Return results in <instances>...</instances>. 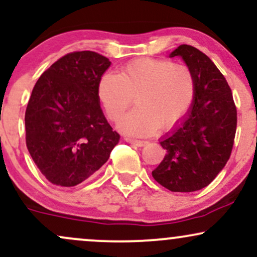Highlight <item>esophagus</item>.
I'll use <instances>...</instances> for the list:
<instances>
[{
    "label": "esophagus",
    "mask_w": 257,
    "mask_h": 257,
    "mask_svg": "<svg viewBox=\"0 0 257 257\" xmlns=\"http://www.w3.org/2000/svg\"><path fill=\"white\" fill-rule=\"evenodd\" d=\"M124 140L126 143L133 144V145H137V146H145L147 144V141L145 140H138V139H133V138H124Z\"/></svg>",
    "instance_id": "obj_1"
}]
</instances>
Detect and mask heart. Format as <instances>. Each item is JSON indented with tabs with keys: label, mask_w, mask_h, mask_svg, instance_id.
Segmentation results:
<instances>
[{
	"label": "heart",
	"mask_w": 257,
	"mask_h": 257,
	"mask_svg": "<svg viewBox=\"0 0 257 257\" xmlns=\"http://www.w3.org/2000/svg\"><path fill=\"white\" fill-rule=\"evenodd\" d=\"M98 98L106 116L117 120L135 98L138 107L119 120L123 132L146 137L162 126L172 129L187 116L196 98V78L184 64L140 58L125 64L119 75L104 73Z\"/></svg>",
	"instance_id": "b5f03b06"
}]
</instances>
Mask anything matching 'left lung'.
<instances>
[{"label":"left lung","instance_id":"8db88e82","mask_svg":"<svg viewBox=\"0 0 257 257\" xmlns=\"http://www.w3.org/2000/svg\"><path fill=\"white\" fill-rule=\"evenodd\" d=\"M182 57L196 78V98L181 126L161 145L166 156L152 172L172 192H194L210 184L231 157L237 107L231 88L216 65L199 49L181 44L170 57Z\"/></svg>","mask_w":257,"mask_h":257}]
</instances>
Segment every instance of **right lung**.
I'll return each mask as SVG.
<instances>
[{
  "mask_svg": "<svg viewBox=\"0 0 257 257\" xmlns=\"http://www.w3.org/2000/svg\"><path fill=\"white\" fill-rule=\"evenodd\" d=\"M111 63L91 51L72 52L46 70L25 111V140L43 176L73 187L107 162L119 134L106 120L99 79Z\"/></svg>",
  "mask_w": 257,
  "mask_h": 257,
  "instance_id": "right-lung-1",
  "label": "right lung"
}]
</instances>
